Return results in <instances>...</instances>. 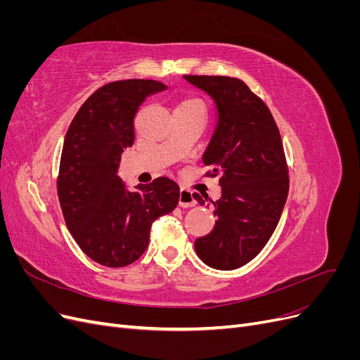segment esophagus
Wrapping results in <instances>:
<instances>
[{
  "mask_svg": "<svg viewBox=\"0 0 360 360\" xmlns=\"http://www.w3.org/2000/svg\"><path fill=\"white\" fill-rule=\"evenodd\" d=\"M179 204L184 209H189V207L195 205V198L193 193L189 189H180V197H179Z\"/></svg>",
  "mask_w": 360,
  "mask_h": 360,
  "instance_id": "34e87169",
  "label": "esophagus"
}]
</instances>
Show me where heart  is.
Wrapping results in <instances>:
<instances>
[{
    "instance_id": "heart-1",
    "label": "heart",
    "mask_w": 360,
    "mask_h": 360,
    "mask_svg": "<svg viewBox=\"0 0 360 360\" xmlns=\"http://www.w3.org/2000/svg\"><path fill=\"white\" fill-rule=\"evenodd\" d=\"M176 110H183V111H200L205 114V105L202 101L197 99V97H188L179 103Z\"/></svg>"
}]
</instances>
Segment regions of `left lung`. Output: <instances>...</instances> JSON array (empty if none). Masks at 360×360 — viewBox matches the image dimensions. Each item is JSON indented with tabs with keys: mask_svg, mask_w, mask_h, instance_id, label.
Wrapping results in <instances>:
<instances>
[{
	"mask_svg": "<svg viewBox=\"0 0 360 360\" xmlns=\"http://www.w3.org/2000/svg\"><path fill=\"white\" fill-rule=\"evenodd\" d=\"M209 94L217 120L202 162L221 176V198L210 201L213 230L195 240L197 255L217 270H234L254 259L274 234L288 197V168L279 129L266 103L230 76L184 75ZM201 205L207 201L193 195Z\"/></svg>",
	"mask_w": 360,
	"mask_h": 360,
	"instance_id": "obj_1",
	"label": "left lung"
}]
</instances>
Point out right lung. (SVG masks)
<instances>
[{"label":"right lung","instance_id":"obj_1","mask_svg":"<svg viewBox=\"0 0 360 360\" xmlns=\"http://www.w3.org/2000/svg\"><path fill=\"white\" fill-rule=\"evenodd\" d=\"M163 90L153 79L106 84L84 102L64 138L57 181L64 221L82 252L102 266L132 264L148 246L151 224L179 204L180 188L168 177L136 192L118 177L141 103Z\"/></svg>","mask_w":360,"mask_h":360}]
</instances>
